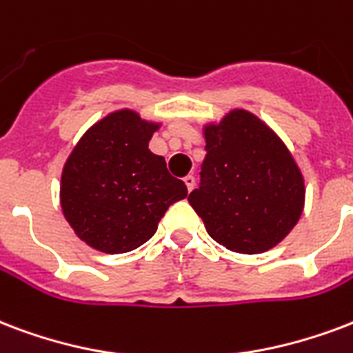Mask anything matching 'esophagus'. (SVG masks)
I'll return each mask as SVG.
<instances>
[{"label":"esophagus","mask_w":353,"mask_h":353,"mask_svg":"<svg viewBox=\"0 0 353 353\" xmlns=\"http://www.w3.org/2000/svg\"><path fill=\"white\" fill-rule=\"evenodd\" d=\"M184 184H186L188 192H192L193 188H195V176H193V174H188L186 179H184Z\"/></svg>","instance_id":"esophagus-1"}]
</instances>
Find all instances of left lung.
Here are the masks:
<instances>
[{
	"label": "left lung",
	"mask_w": 353,
	"mask_h": 353,
	"mask_svg": "<svg viewBox=\"0 0 353 353\" xmlns=\"http://www.w3.org/2000/svg\"><path fill=\"white\" fill-rule=\"evenodd\" d=\"M206 158L190 205L206 232L234 253L275 248L298 223L305 182L281 137L245 110L206 124Z\"/></svg>",
	"instance_id": "1"
}]
</instances>
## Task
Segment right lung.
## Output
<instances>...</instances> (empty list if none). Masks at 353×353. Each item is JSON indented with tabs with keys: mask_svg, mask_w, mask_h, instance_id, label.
I'll list each match as a JSON object with an SVG mask.
<instances>
[{
	"mask_svg": "<svg viewBox=\"0 0 353 353\" xmlns=\"http://www.w3.org/2000/svg\"><path fill=\"white\" fill-rule=\"evenodd\" d=\"M158 123L119 110L92 124L61 174V208L76 236L97 251L128 253L154 236L167 208L188 188L148 141Z\"/></svg>",
	"mask_w": 353,
	"mask_h": 353,
	"instance_id": "right-lung-1",
	"label": "right lung"
}]
</instances>
